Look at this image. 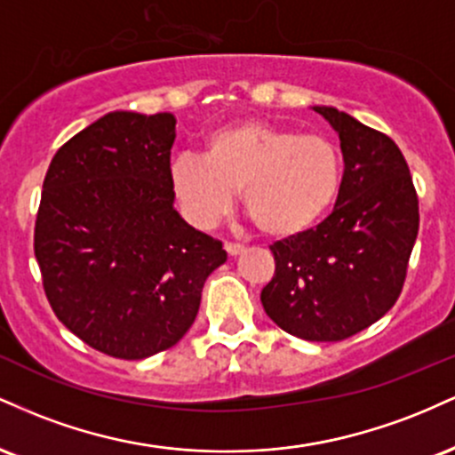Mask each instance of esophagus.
<instances>
[{
	"label": "esophagus",
	"mask_w": 455,
	"mask_h": 455,
	"mask_svg": "<svg viewBox=\"0 0 455 455\" xmlns=\"http://www.w3.org/2000/svg\"><path fill=\"white\" fill-rule=\"evenodd\" d=\"M224 250H227V252H228V257H237V254H242L245 248H243L242 243H233V242H227V243H224Z\"/></svg>",
	"instance_id": "34e87169"
}]
</instances>
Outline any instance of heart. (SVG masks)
I'll return each instance as SVG.
<instances>
[{
    "mask_svg": "<svg viewBox=\"0 0 455 455\" xmlns=\"http://www.w3.org/2000/svg\"><path fill=\"white\" fill-rule=\"evenodd\" d=\"M342 177V149L331 137L259 119L213 130L203 156L181 154L171 169L192 220L216 222L242 190L245 213L271 237L315 227L340 195Z\"/></svg>",
    "mask_w": 455,
    "mask_h": 455,
    "instance_id": "obj_1",
    "label": "heart"
}]
</instances>
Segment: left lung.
Here are the masks:
<instances>
[{"mask_svg": "<svg viewBox=\"0 0 455 455\" xmlns=\"http://www.w3.org/2000/svg\"><path fill=\"white\" fill-rule=\"evenodd\" d=\"M344 177L336 207L316 228L269 245L274 278L265 312L291 336L340 342L377 323L398 301L419 231V198L398 145L331 107Z\"/></svg>", "mask_w": 455, "mask_h": 455, "instance_id": "1", "label": "left lung"}]
</instances>
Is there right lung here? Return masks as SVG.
<instances>
[{
	"label": "right lung",
	"mask_w": 455,
	"mask_h": 455,
	"mask_svg": "<svg viewBox=\"0 0 455 455\" xmlns=\"http://www.w3.org/2000/svg\"><path fill=\"white\" fill-rule=\"evenodd\" d=\"M175 117L115 111L66 140L46 171L34 254L55 316L115 359L175 347L195 323L222 242L173 210Z\"/></svg>",
	"instance_id": "add662e5"
}]
</instances>
